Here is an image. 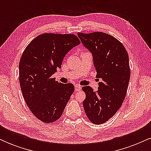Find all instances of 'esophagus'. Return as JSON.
I'll use <instances>...</instances> for the list:
<instances>
[{
    "label": "esophagus",
    "mask_w": 151,
    "mask_h": 151,
    "mask_svg": "<svg viewBox=\"0 0 151 151\" xmlns=\"http://www.w3.org/2000/svg\"><path fill=\"white\" fill-rule=\"evenodd\" d=\"M81 89V86L79 85V84H76L75 85V91H80Z\"/></svg>",
    "instance_id": "34e87169"
}]
</instances>
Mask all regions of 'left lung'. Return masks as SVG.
<instances>
[{"label":"left lung","mask_w":151,"mask_h":151,"mask_svg":"<svg viewBox=\"0 0 151 151\" xmlns=\"http://www.w3.org/2000/svg\"><path fill=\"white\" fill-rule=\"evenodd\" d=\"M84 46L91 52L96 77L101 78L98 90L91 86L82 90L86 93L83 106L92 124L106 122L120 109L126 97L131 70L125 47L116 38L104 32H78Z\"/></svg>","instance_id":"8db88e82"}]
</instances>
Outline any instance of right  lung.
Returning a JSON list of instances; mask_svg holds the SVG:
<instances>
[{"label": "right lung", "mask_w": 151, "mask_h": 151, "mask_svg": "<svg viewBox=\"0 0 151 151\" xmlns=\"http://www.w3.org/2000/svg\"><path fill=\"white\" fill-rule=\"evenodd\" d=\"M80 44L73 34L44 33L26 47L19 63V79L26 104L35 116L44 123L60 118L74 86L62 84L52 78L61 68L67 52Z\"/></svg>", "instance_id": "right-lung-1"}]
</instances>
